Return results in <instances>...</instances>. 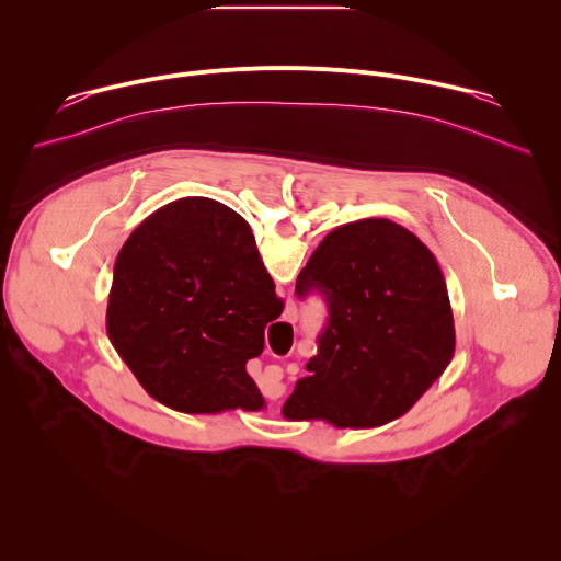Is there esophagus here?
I'll list each match as a JSON object with an SVG mask.
<instances>
[{
    "instance_id": "obj_1",
    "label": "esophagus",
    "mask_w": 561,
    "mask_h": 561,
    "mask_svg": "<svg viewBox=\"0 0 561 561\" xmlns=\"http://www.w3.org/2000/svg\"><path fill=\"white\" fill-rule=\"evenodd\" d=\"M286 319L288 322H297V308L293 304L286 308Z\"/></svg>"
}]
</instances>
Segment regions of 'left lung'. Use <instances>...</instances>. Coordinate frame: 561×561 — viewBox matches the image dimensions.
Returning a JSON list of instances; mask_svg holds the SVG:
<instances>
[{
    "instance_id": "8db88e82",
    "label": "left lung",
    "mask_w": 561,
    "mask_h": 561,
    "mask_svg": "<svg viewBox=\"0 0 561 561\" xmlns=\"http://www.w3.org/2000/svg\"><path fill=\"white\" fill-rule=\"evenodd\" d=\"M184 197L159 210H188ZM329 304L308 377L282 409L286 420H327L375 428L402 417L446 370L455 324L444 273L420 239L390 219H359L331 230L297 277L299 297Z\"/></svg>"
}]
</instances>
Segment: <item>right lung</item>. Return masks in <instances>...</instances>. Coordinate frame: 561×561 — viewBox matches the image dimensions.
I'll return each mask as SVG.
<instances>
[{"label":"right lung","mask_w":561,"mask_h":561,"mask_svg":"<svg viewBox=\"0 0 561 561\" xmlns=\"http://www.w3.org/2000/svg\"><path fill=\"white\" fill-rule=\"evenodd\" d=\"M249 221L206 199L154 210L126 239L108 295V337L159 402L184 413L260 411L247 362L282 314Z\"/></svg>","instance_id":"add662e5"}]
</instances>
